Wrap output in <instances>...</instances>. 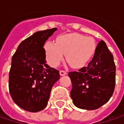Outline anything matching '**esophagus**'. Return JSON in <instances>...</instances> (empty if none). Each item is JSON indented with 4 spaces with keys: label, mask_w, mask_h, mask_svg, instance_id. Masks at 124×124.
<instances>
[{
    "label": "esophagus",
    "mask_w": 124,
    "mask_h": 124,
    "mask_svg": "<svg viewBox=\"0 0 124 124\" xmlns=\"http://www.w3.org/2000/svg\"><path fill=\"white\" fill-rule=\"evenodd\" d=\"M59 73L61 76H63V75L67 74V72H66V71H65V70H60Z\"/></svg>",
    "instance_id": "34e87169"
}]
</instances>
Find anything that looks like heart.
I'll return each instance as SVG.
<instances>
[{
  "mask_svg": "<svg viewBox=\"0 0 124 124\" xmlns=\"http://www.w3.org/2000/svg\"><path fill=\"white\" fill-rule=\"evenodd\" d=\"M94 39L79 34L63 35L56 39V44L47 42L45 45L47 61L56 67L66 55L67 62L73 68L82 67L92 58L96 50Z\"/></svg>",
  "mask_w": 124,
  "mask_h": 124,
  "instance_id": "1",
  "label": "heart"
}]
</instances>
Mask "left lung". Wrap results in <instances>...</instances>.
<instances>
[{
	"label": "left lung",
	"instance_id": "obj_1",
	"mask_svg": "<svg viewBox=\"0 0 124 124\" xmlns=\"http://www.w3.org/2000/svg\"><path fill=\"white\" fill-rule=\"evenodd\" d=\"M116 66L103 41L98 43L92 61L78 71L70 72V97L77 107L95 110L108 102L115 87Z\"/></svg>",
	"mask_w": 124,
	"mask_h": 124
}]
</instances>
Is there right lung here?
<instances>
[{"label":"right lung","instance_id":"add662e5","mask_svg":"<svg viewBox=\"0 0 124 124\" xmlns=\"http://www.w3.org/2000/svg\"><path fill=\"white\" fill-rule=\"evenodd\" d=\"M57 29L37 31L23 41L12 59L9 90L13 101L25 110L36 112L47 105L59 71L46 64L45 41Z\"/></svg>","mask_w":124,"mask_h":124}]
</instances>
